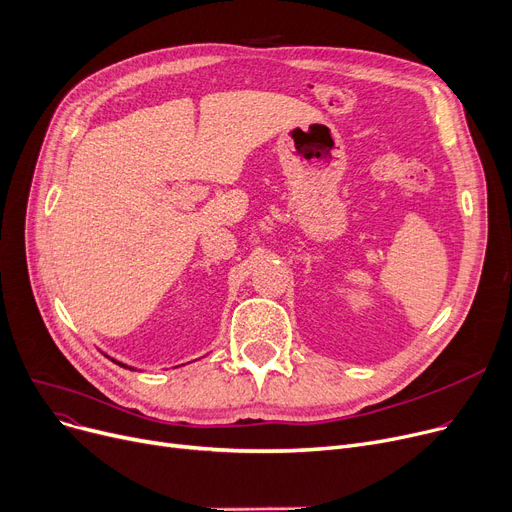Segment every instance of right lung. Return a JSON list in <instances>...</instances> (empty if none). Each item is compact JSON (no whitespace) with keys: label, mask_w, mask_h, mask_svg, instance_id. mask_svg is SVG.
I'll use <instances>...</instances> for the list:
<instances>
[{"label":"right lung","mask_w":512,"mask_h":512,"mask_svg":"<svg viewBox=\"0 0 512 512\" xmlns=\"http://www.w3.org/2000/svg\"><path fill=\"white\" fill-rule=\"evenodd\" d=\"M108 358H110V356H108ZM112 362H116V364H120V367H125V369H131V371H135V369H133V367H127V364H123V362H118V360H114V358H112Z\"/></svg>","instance_id":"add662e5"}]
</instances>
